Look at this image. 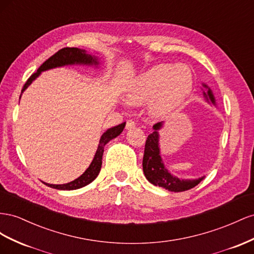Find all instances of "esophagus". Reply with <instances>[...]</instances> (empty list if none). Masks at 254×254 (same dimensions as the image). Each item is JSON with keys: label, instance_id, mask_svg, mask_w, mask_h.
<instances>
[{"label": "esophagus", "instance_id": "obj_1", "mask_svg": "<svg viewBox=\"0 0 254 254\" xmlns=\"http://www.w3.org/2000/svg\"><path fill=\"white\" fill-rule=\"evenodd\" d=\"M127 129H132V128H135V127H136V122L134 121V120H132V119H129V120H127Z\"/></svg>", "mask_w": 254, "mask_h": 254}]
</instances>
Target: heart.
Wrapping results in <instances>:
<instances>
[{"mask_svg": "<svg viewBox=\"0 0 254 254\" xmlns=\"http://www.w3.org/2000/svg\"><path fill=\"white\" fill-rule=\"evenodd\" d=\"M192 88V74L186 66L171 67L158 64L142 73L128 91V100L134 104L150 101V111L161 116L179 105Z\"/></svg>", "mask_w": 254, "mask_h": 254, "instance_id": "b5f03b06", "label": "heart"}]
</instances>
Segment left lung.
Wrapping results in <instances>:
<instances>
[{
	"mask_svg": "<svg viewBox=\"0 0 254 254\" xmlns=\"http://www.w3.org/2000/svg\"><path fill=\"white\" fill-rule=\"evenodd\" d=\"M205 95V93H204ZM207 100L215 103L214 97L211 90L205 95ZM162 127V122H157L153 126L154 131L152 132L144 144V153L142 159V169L147 180L150 183L156 186H161L169 191H185L197 186L202 179L198 180H180L171 176L168 170L165 168L163 161L159 155L158 149V129Z\"/></svg>",
	"mask_w": 254,
	"mask_h": 254,
	"instance_id": "left-lung-1",
	"label": "left lung"
}]
</instances>
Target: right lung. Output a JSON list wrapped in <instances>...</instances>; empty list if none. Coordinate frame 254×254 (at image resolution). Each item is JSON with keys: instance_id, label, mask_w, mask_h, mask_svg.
I'll return each instance as SVG.
<instances>
[{"instance_id": "add662e5", "label": "right lung", "mask_w": 254, "mask_h": 254, "mask_svg": "<svg viewBox=\"0 0 254 254\" xmlns=\"http://www.w3.org/2000/svg\"><path fill=\"white\" fill-rule=\"evenodd\" d=\"M98 64V62L95 57H92L88 54H85V51L79 50L77 48L61 49L60 51H57L54 55L51 56L50 59H48L45 63H43L38 68L37 72H35V73H33L30 77H28L26 83L23 86L22 91H24L27 88V86L30 85L34 81V79L40 74L41 71L64 66V64ZM125 127H126V122H123L117 127H114L110 129H107V131L102 136H101L100 143H99L98 150L96 152V155H95V157H93L88 169H87L81 177L77 178L74 181H72V182H70V183L63 184V185H53V184H47V183H45V184L50 187H52V188H56V190H77V188L84 187L86 185H88L89 183H91L92 181L98 177L99 172L101 170V166H102V156H103L105 144L111 139L120 135V133L123 131Z\"/></svg>"}]
</instances>
